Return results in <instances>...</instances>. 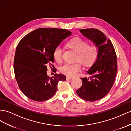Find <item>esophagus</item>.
Listing matches in <instances>:
<instances>
[{
	"label": "esophagus",
	"mask_w": 131,
	"mask_h": 131,
	"mask_svg": "<svg viewBox=\"0 0 131 131\" xmlns=\"http://www.w3.org/2000/svg\"><path fill=\"white\" fill-rule=\"evenodd\" d=\"M73 78V77H72V76H68L66 77V79L67 80H71V79H72Z\"/></svg>",
	"instance_id": "34e87169"
}]
</instances>
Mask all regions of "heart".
<instances>
[{"label": "heart", "mask_w": 131, "mask_h": 131, "mask_svg": "<svg viewBox=\"0 0 131 131\" xmlns=\"http://www.w3.org/2000/svg\"><path fill=\"white\" fill-rule=\"evenodd\" d=\"M68 46L77 52L76 60L81 62L86 66L92 65L97 58L98 53L97 47L95 44H89L88 41L81 38H75L70 40ZM63 49L61 46H57L53 51V59L57 62L62 60ZM80 62L75 63H65L60 67V71L68 76L76 75L82 69Z\"/></svg>", "instance_id": "1"}]
</instances>
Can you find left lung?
Here are the masks:
<instances>
[{
	"label": "left lung",
	"mask_w": 131,
	"mask_h": 131,
	"mask_svg": "<svg viewBox=\"0 0 131 131\" xmlns=\"http://www.w3.org/2000/svg\"><path fill=\"white\" fill-rule=\"evenodd\" d=\"M83 35L94 42L99 51L97 58L87 71L90 78H81L82 84L76 91L83 100L95 101L105 97L113 85L117 72V56L112 43L98 29H83Z\"/></svg>",
	"instance_id": "left-lung-1"
}]
</instances>
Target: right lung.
<instances>
[{"instance_id": "1", "label": "right lung", "mask_w": 131, "mask_h": 131, "mask_svg": "<svg viewBox=\"0 0 131 131\" xmlns=\"http://www.w3.org/2000/svg\"><path fill=\"white\" fill-rule=\"evenodd\" d=\"M71 34L65 29L39 28L29 33L17 45L14 61L15 77L19 89L28 97L44 101L54 95L66 76L47 75L48 67L54 69L53 50Z\"/></svg>"}]
</instances>
